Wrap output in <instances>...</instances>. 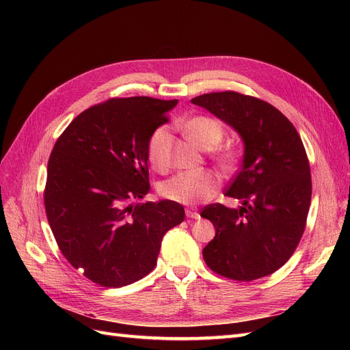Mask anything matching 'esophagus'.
<instances>
[{
	"instance_id": "34e87169",
	"label": "esophagus",
	"mask_w": 350,
	"mask_h": 350,
	"mask_svg": "<svg viewBox=\"0 0 350 350\" xmlns=\"http://www.w3.org/2000/svg\"><path fill=\"white\" fill-rule=\"evenodd\" d=\"M185 215L188 219H200V213L194 207H187Z\"/></svg>"
}]
</instances>
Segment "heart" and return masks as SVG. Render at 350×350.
Here are the masks:
<instances>
[{
    "label": "heart",
    "instance_id": "obj_1",
    "mask_svg": "<svg viewBox=\"0 0 350 350\" xmlns=\"http://www.w3.org/2000/svg\"><path fill=\"white\" fill-rule=\"evenodd\" d=\"M184 130L189 139L204 150L216 149L225 137L221 122L206 115L194 116L184 125ZM166 137V126H157L147 142V159L156 169H161L165 163ZM238 159L239 153L232 147H226L216 153V161L224 169L234 167L238 163ZM217 187L219 178L210 171L179 172L161 185V194L181 204H197L213 196Z\"/></svg>",
    "mask_w": 350,
    "mask_h": 350
}]
</instances>
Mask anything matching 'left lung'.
<instances>
[{
    "label": "left lung",
    "mask_w": 350,
    "mask_h": 350,
    "mask_svg": "<svg viewBox=\"0 0 350 350\" xmlns=\"http://www.w3.org/2000/svg\"><path fill=\"white\" fill-rule=\"evenodd\" d=\"M191 102L229 124L245 146L241 171L225 191L241 207L215 203L200 213L216 229L204 261L232 280L269 276L292 257L308 217L312 184L304 143L293 124L258 98L228 90Z\"/></svg>",
    "instance_id": "8db88e82"
}]
</instances>
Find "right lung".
I'll return each instance as SVG.
<instances>
[{
  "mask_svg": "<svg viewBox=\"0 0 350 350\" xmlns=\"http://www.w3.org/2000/svg\"><path fill=\"white\" fill-rule=\"evenodd\" d=\"M176 103L133 96L94 105L49 156L44 201L52 234L71 266L103 288L147 276L163 235L185 217L171 200L133 203L150 189L147 142Z\"/></svg>",
  "mask_w": 350,
  "mask_h": 350,
  "instance_id": "add662e5",
  "label": "right lung"
}]
</instances>
